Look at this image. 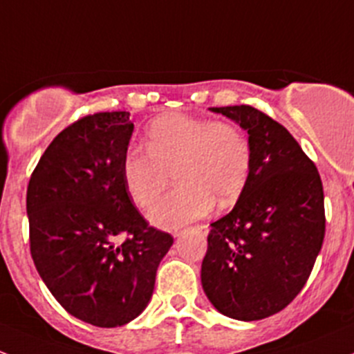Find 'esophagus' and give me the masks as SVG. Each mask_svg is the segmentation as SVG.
Wrapping results in <instances>:
<instances>
[{"label": "esophagus", "mask_w": 354, "mask_h": 354, "mask_svg": "<svg viewBox=\"0 0 354 354\" xmlns=\"http://www.w3.org/2000/svg\"><path fill=\"white\" fill-rule=\"evenodd\" d=\"M198 229L202 230V232H207V225H198ZM185 232H187V230H176V232H174V237H180V236H183Z\"/></svg>", "instance_id": "esophagus-1"}]
</instances>
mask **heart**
Segmentation results:
<instances>
[{"label":"heart","mask_w":354,"mask_h":354,"mask_svg":"<svg viewBox=\"0 0 354 354\" xmlns=\"http://www.w3.org/2000/svg\"><path fill=\"white\" fill-rule=\"evenodd\" d=\"M147 152L129 149L122 180L130 200L147 208L165 192L169 174L178 189L159 200L149 218L162 229H180L205 217L217 200H237L251 171V146L237 125L185 113H166L147 129Z\"/></svg>","instance_id":"b5f03b06"}]
</instances>
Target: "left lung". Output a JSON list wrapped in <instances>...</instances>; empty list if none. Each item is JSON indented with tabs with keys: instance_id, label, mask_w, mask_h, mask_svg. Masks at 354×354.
I'll return each instance as SVG.
<instances>
[{
	"instance_id": "left-lung-1",
	"label": "left lung",
	"mask_w": 354,
	"mask_h": 354,
	"mask_svg": "<svg viewBox=\"0 0 354 354\" xmlns=\"http://www.w3.org/2000/svg\"><path fill=\"white\" fill-rule=\"evenodd\" d=\"M248 132L251 171L232 210L212 222L202 286L221 314L270 317L304 288L326 232L324 189L292 133L249 105L208 109Z\"/></svg>"
}]
</instances>
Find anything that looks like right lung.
<instances>
[{
  "mask_svg": "<svg viewBox=\"0 0 354 354\" xmlns=\"http://www.w3.org/2000/svg\"><path fill=\"white\" fill-rule=\"evenodd\" d=\"M133 124L129 111L88 115L62 130L33 169L27 189L30 252L59 304L80 321H133L154 292L173 245L149 227L122 180ZM120 233L128 236L122 245Z\"/></svg>",
  "mask_w": 354,
  "mask_h": 354,
  "instance_id": "add662e5",
  "label": "right lung"
}]
</instances>
